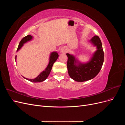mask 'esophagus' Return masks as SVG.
Masks as SVG:
<instances>
[{
	"mask_svg": "<svg viewBox=\"0 0 125 125\" xmlns=\"http://www.w3.org/2000/svg\"><path fill=\"white\" fill-rule=\"evenodd\" d=\"M67 52V51L66 47H62L60 50V52H62V53H66Z\"/></svg>",
	"mask_w": 125,
	"mask_h": 125,
	"instance_id": "obj_1",
	"label": "esophagus"
}]
</instances>
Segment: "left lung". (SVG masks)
I'll list each match as a JSON object with an SVG mask.
<instances>
[{
	"instance_id": "obj_1",
	"label": "left lung",
	"mask_w": 125,
	"mask_h": 125,
	"mask_svg": "<svg viewBox=\"0 0 125 125\" xmlns=\"http://www.w3.org/2000/svg\"><path fill=\"white\" fill-rule=\"evenodd\" d=\"M90 41L97 47V50L89 62L80 63L73 55L68 53L66 54L69 76L78 82H84L94 78L99 73L104 62V52L99 37L95 35Z\"/></svg>"
}]
</instances>
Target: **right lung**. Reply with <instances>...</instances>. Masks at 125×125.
Returning a JSON list of instances; mask_svg holds the SVG:
<instances>
[{"mask_svg": "<svg viewBox=\"0 0 125 125\" xmlns=\"http://www.w3.org/2000/svg\"><path fill=\"white\" fill-rule=\"evenodd\" d=\"M32 39V36L28 35L27 36H26L24 37L23 39H22L21 41L20 42L19 44V46L17 49V51L19 50L21 48V47L23 46V44L25 43L26 42H27L28 41H29L30 40H31ZM58 54L57 52H52V53H51V56H50V62H49V63L46 67V68L45 69V70H44L43 72L42 73L37 76L36 78L34 79H29L25 78L26 80H28L32 82H42L44 81L45 80H46L47 78L48 77V75L50 74L52 65H53L54 63L56 61L58 57Z\"/></svg>", "mask_w": 125, "mask_h": 125, "instance_id": "add662e5", "label": "right lung"}]
</instances>
